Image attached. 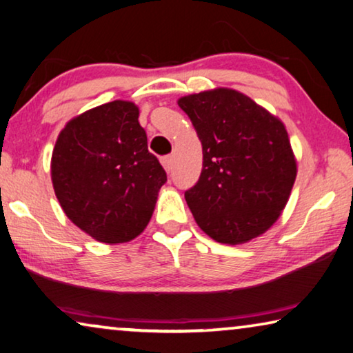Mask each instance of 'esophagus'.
Masks as SVG:
<instances>
[{
    "mask_svg": "<svg viewBox=\"0 0 353 353\" xmlns=\"http://www.w3.org/2000/svg\"><path fill=\"white\" fill-rule=\"evenodd\" d=\"M161 165L165 166V170H166L168 172L172 171V168H174V157H172V155L163 157V159H161Z\"/></svg>",
    "mask_w": 353,
    "mask_h": 353,
    "instance_id": "1",
    "label": "esophagus"
}]
</instances>
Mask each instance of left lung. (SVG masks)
Masks as SVG:
<instances>
[{
	"label": "left lung",
	"mask_w": 353,
	"mask_h": 353,
	"mask_svg": "<svg viewBox=\"0 0 353 353\" xmlns=\"http://www.w3.org/2000/svg\"><path fill=\"white\" fill-rule=\"evenodd\" d=\"M203 145V170L185 199L198 227L245 244L281 217L296 179L285 125L247 94L219 87L179 98Z\"/></svg>",
	"instance_id": "8db88e82"
}]
</instances>
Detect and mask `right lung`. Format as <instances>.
<instances>
[{"instance_id": "obj_1", "label": "right lung", "mask_w": 353, "mask_h": 353, "mask_svg": "<svg viewBox=\"0 0 353 353\" xmlns=\"http://www.w3.org/2000/svg\"><path fill=\"white\" fill-rule=\"evenodd\" d=\"M138 119V106L123 99L88 109L65 125L52 152L61 209L99 243H128L143 233L166 182Z\"/></svg>"}]
</instances>
